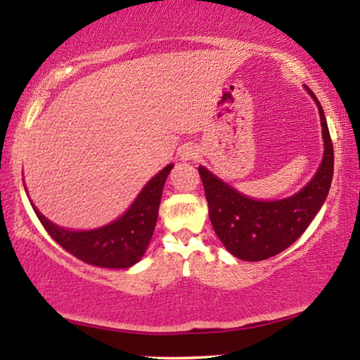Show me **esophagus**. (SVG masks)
<instances>
[{
  "label": "esophagus",
  "instance_id": "1",
  "mask_svg": "<svg viewBox=\"0 0 360 360\" xmlns=\"http://www.w3.org/2000/svg\"><path fill=\"white\" fill-rule=\"evenodd\" d=\"M196 157H198V150L195 149V147H184V149H181V159L184 160H193V159H196Z\"/></svg>",
  "mask_w": 360,
  "mask_h": 360
}]
</instances>
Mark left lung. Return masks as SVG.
I'll list each match as a JSON object with an SVG mask.
<instances>
[{
	"label": "left lung",
	"instance_id": "obj_1",
	"mask_svg": "<svg viewBox=\"0 0 360 360\" xmlns=\"http://www.w3.org/2000/svg\"><path fill=\"white\" fill-rule=\"evenodd\" d=\"M323 127L324 154L316 175L293 196L277 201L249 198L218 176L198 167L208 201L210 219L221 243L234 257L257 262L290 248L311 223L326 200L334 170L333 141L324 111L314 93Z\"/></svg>",
	"mask_w": 360,
	"mask_h": 360
}]
</instances>
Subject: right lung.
I'll return each mask as SVG.
<instances>
[{
	"mask_svg": "<svg viewBox=\"0 0 360 360\" xmlns=\"http://www.w3.org/2000/svg\"><path fill=\"white\" fill-rule=\"evenodd\" d=\"M174 164L162 169L149 180L131 208L111 224L93 231H70L58 228L39 213V221L51 238L82 262L105 269H127L139 262L154 234L159 205L165 180Z\"/></svg>",
	"mask_w": 360,
	"mask_h": 360,
	"instance_id": "1",
	"label": "right lung"
}]
</instances>
